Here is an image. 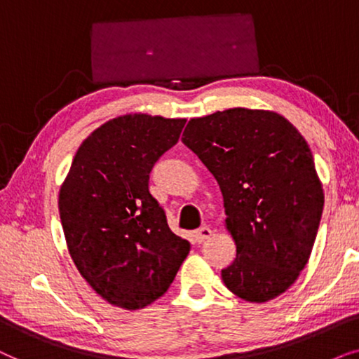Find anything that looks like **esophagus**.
Wrapping results in <instances>:
<instances>
[{"mask_svg": "<svg viewBox=\"0 0 359 359\" xmlns=\"http://www.w3.org/2000/svg\"><path fill=\"white\" fill-rule=\"evenodd\" d=\"M212 236V229H210L208 226H202V228H198L197 231L194 233V238H195V241L198 243H203V241H207L208 238Z\"/></svg>", "mask_w": 359, "mask_h": 359, "instance_id": "1", "label": "esophagus"}]
</instances>
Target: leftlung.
<instances>
[{"instance_id": "8db88e82", "label": "left lung", "mask_w": 359, "mask_h": 359, "mask_svg": "<svg viewBox=\"0 0 359 359\" xmlns=\"http://www.w3.org/2000/svg\"><path fill=\"white\" fill-rule=\"evenodd\" d=\"M182 142L222 190L236 245L224 285L256 304L285 292L307 264L323 212L307 141L274 111L229 108L190 119Z\"/></svg>"}]
</instances>
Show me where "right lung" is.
I'll return each instance as SVG.
<instances>
[{"label":"right lung","mask_w":359,"mask_h":359,"mask_svg":"<svg viewBox=\"0 0 359 359\" xmlns=\"http://www.w3.org/2000/svg\"><path fill=\"white\" fill-rule=\"evenodd\" d=\"M184 124L144 113L109 119L82 142L60 187L72 261L116 307L142 309L164 295L190 251L149 192L152 167L177 144Z\"/></svg>","instance_id":"right-lung-1"}]
</instances>
